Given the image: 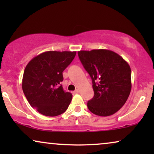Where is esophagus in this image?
<instances>
[{
	"label": "esophagus",
	"mask_w": 154,
	"mask_h": 154,
	"mask_svg": "<svg viewBox=\"0 0 154 154\" xmlns=\"http://www.w3.org/2000/svg\"><path fill=\"white\" fill-rule=\"evenodd\" d=\"M78 93H79V90H75V91H73V94H78Z\"/></svg>",
	"instance_id": "esophagus-1"
}]
</instances>
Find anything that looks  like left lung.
Wrapping results in <instances>:
<instances>
[{"instance_id": "obj_1", "label": "left lung", "mask_w": 154, "mask_h": 154, "mask_svg": "<svg viewBox=\"0 0 154 154\" xmlns=\"http://www.w3.org/2000/svg\"><path fill=\"white\" fill-rule=\"evenodd\" d=\"M80 60L92 79L94 95L88 102L89 110L100 116L116 113L131 91V69L119 54L109 50H81Z\"/></svg>"}]
</instances>
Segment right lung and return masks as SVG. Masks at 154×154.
<instances>
[{
	"label": "right lung",
	"instance_id": "add662e5",
	"mask_svg": "<svg viewBox=\"0 0 154 154\" xmlns=\"http://www.w3.org/2000/svg\"><path fill=\"white\" fill-rule=\"evenodd\" d=\"M76 52L47 51L33 57L26 65L22 90L33 108L46 116H57L66 111L72 100L61 82L62 72L74 59Z\"/></svg>",
	"mask_w": 154,
	"mask_h": 154
}]
</instances>
